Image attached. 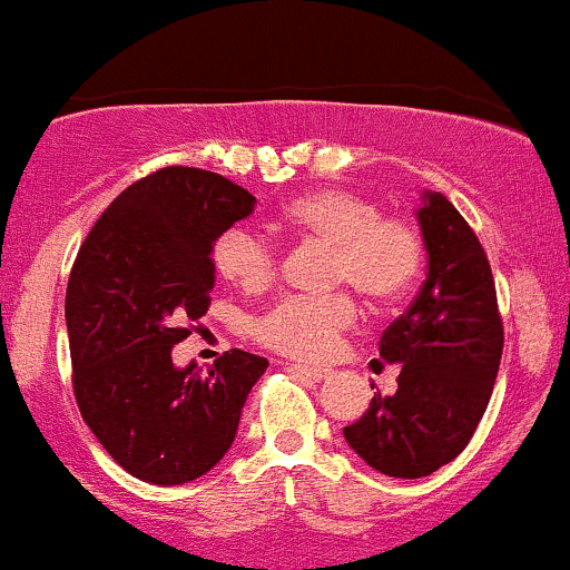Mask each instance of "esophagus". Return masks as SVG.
<instances>
[{"instance_id":"34e87169","label":"esophagus","mask_w":570,"mask_h":570,"mask_svg":"<svg viewBox=\"0 0 570 570\" xmlns=\"http://www.w3.org/2000/svg\"><path fill=\"white\" fill-rule=\"evenodd\" d=\"M289 370H294V372H299V375H305V377H311V381H324L326 375H330V370L326 367H307V364H292Z\"/></svg>"}]
</instances>
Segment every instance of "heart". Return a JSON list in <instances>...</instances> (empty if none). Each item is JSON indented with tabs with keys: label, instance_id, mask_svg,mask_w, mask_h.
Returning <instances> with one entry per match:
<instances>
[{
	"label": "heart",
	"instance_id": "obj_1",
	"mask_svg": "<svg viewBox=\"0 0 570 570\" xmlns=\"http://www.w3.org/2000/svg\"><path fill=\"white\" fill-rule=\"evenodd\" d=\"M278 227L292 238L330 252L324 286L348 289L372 307L402 299L423 265L415 225L381 214L375 200L351 189H316L286 203ZM212 265L244 292H263L276 281L278 254L265 235L233 225L212 246ZM356 322L351 294H292L254 318V337L267 348L303 362H322Z\"/></svg>",
	"mask_w": 570,
	"mask_h": 570
}]
</instances>
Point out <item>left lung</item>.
<instances>
[{"mask_svg": "<svg viewBox=\"0 0 570 570\" xmlns=\"http://www.w3.org/2000/svg\"><path fill=\"white\" fill-rule=\"evenodd\" d=\"M429 276L381 337L399 364L396 394L372 396L343 429L353 453L375 472L417 480L453 461L480 426L503 351V324L488 254L442 193L417 208Z\"/></svg>", "mask_w": 570, "mask_h": 570, "instance_id": "8db88e82", "label": "left lung"}]
</instances>
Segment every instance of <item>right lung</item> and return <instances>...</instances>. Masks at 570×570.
Segmentation results:
<instances>
[{"label":"right lung","instance_id":"right-lung-1","mask_svg":"<svg viewBox=\"0 0 570 570\" xmlns=\"http://www.w3.org/2000/svg\"><path fill=\"white\" fill-rule=\"evenodd\" d=\"M252 193L168 166L122 189L82 240L67 286L71 385L109 455L153 485H185L225 458L267 358L233 348L208 375L171 348L212 305V246Z\"/></svg>","mask_w":570,"mask_h":570}]
</instances>
